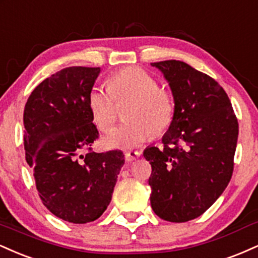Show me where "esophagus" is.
<instances>
[{
    "label": "esophagus",
    "mask_w": 258,
    "mask_h": 258,
    "mask_svg": "<svg viewBox=\"0 0 258 258\" xmlns=\"http://www.w3.org/2000/svg\"><path fill=\"white\" fill-rule=\"evenodd\" d=\"M124 156H125V160L128 163L133 162V160L138 159L139 157L141 156V152H139V151H126L125 153H124Z\"/></svg>",
    "instance_id": "1"
}]
</instances>
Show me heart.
Returning <instances> with one entry per match:
<instances>
[{
    "instance_id": "heart-1",
    "label": "heart",
    "mask_w": 258,
    "mask_h": 258,
    "mask_svg": "<svg viewBox=\"0 0 258 258\" xmlns=\"http://www.w3.org/2000/svg\"><path fill=\"white\" fill-rule=\"evenodd\" d=\"M108 88L94 86L88 94V107L93 122L107 132L116 122V101H128L126 122L111 130L105 144L113 148H132L162 134L170 126L175 105L168 90L159 88L152 75L140 68H125L108 77Z\"/></svg>"
}]
</instances>
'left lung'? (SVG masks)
Instances as JSON below:
<instances>
[{"instance_id": "1", "label": "left lung", "mask_w": 258, "mask_h": 258, "mask_svg": "<svg viewBox=\"0 0 258 258\" xmlns=\"http://www.w3.org/2000/svg\"><path fill=\"white\" fill-rule=\"evenodd\" d=\"M170 86L175 112L163 146L147 147L151 207L160 219L187 222L228 186L239 125L231 100L210 76L178 60L152 62Z\"/></svg>"}]
</instances>
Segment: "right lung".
Listing matches in <instances>:
<instances>
[{
  "instance_id": "1",
  "label": "right lung",
  "mask_w": 258,
  "mask_h": 258,
  "mask_svg": "<svg viewBox=\"0 0 258 258\" xmlns=\"http://www.w3.org/2000/svg\"><path fill=\"white\" fill-rule=\"evenodd\" d=\"M99 74L100 68L62 69L33 89L24 110L26 162L39 198L71 223L92 222L104 214L124 165L122 151H92L99 132L88 94Z\"/></svg>"
}]
</instances>
